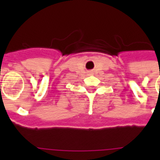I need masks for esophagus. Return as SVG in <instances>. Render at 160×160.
Instances as JSON below:
<instances>
[{"mask_svg":"<svg viewBox=\"0 0 160 160\" xmlns=\"http://www.w3.org/2000/svg\"><path fill=\"white\" fill-rule=\"evenodd\" d=\"M89 74H90V75H92V72H91V71H90V72H89Z\"/></svg>","mask_w":160,"mask_h":160,"instance_id":"1","label":"esophagus"}]
</instances>
